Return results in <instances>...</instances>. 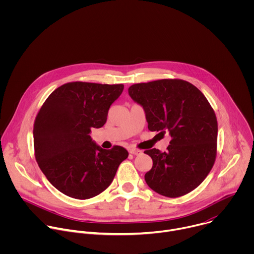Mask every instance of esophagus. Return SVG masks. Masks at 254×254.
I'll return each mask as SVG.
<instances>
[{
  "mask_svg": "<svg viewBox=\"0 0 254 254\" xmlns=\"http://www.w3.org/2000/svg\"><path fill=\"white\" fill-rule=\"evenodd\" d=\"M129 153L132 154V155L138 156V155H141V154H142V151H140V150H138V149H129Z\"/></svg>",
  "mask_w": 254,
  "mask_h": 254,
  "instance_id": "obj_1",
  "label": "esophagus"
}]
</instances>
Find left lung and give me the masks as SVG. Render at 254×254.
Listing matches in <instances>:
<instances>
[{
  "instance_id": "obj_1",
  "label": "left lung",
  "mask_w": 254,
  "mask_h": 254,
  "mask_svg": "<svg viewBox=\"0 0 254 254\" xmlns=\"http://www.w3.org/2000/svg\"><path fill=\"white\" fill-rule=\"evenodd\" d=\"M129 96L146 113L148 128L171 141L166 152L144 151L153 160L144 175L160 195L176 198L196 189L210 173L217 155L218 125L205 95L182 79H161L132 84Z\"/></svg>"
}]
</instances>
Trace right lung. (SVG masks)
I'll return each instance as SVG.
<instances>
[{
    "instance_id": "obj_1",
    "label": "right lung",
    "mask_w": 254,
    "mask_h": 254,
    "mask_svg": "<svg viewBox=\"0 0 254 254\" xmlns=\"http://www.w3.org/2000/svg\"><path fill=\"white\" fill-rule=\"evenodd\" d=\"M124 84L68 82L45 100L34 122V150L39 168L61 193L79 200L97 196L113 182L128 153L103 150L92 141Z\"/></svg>"
}]
</instances>
